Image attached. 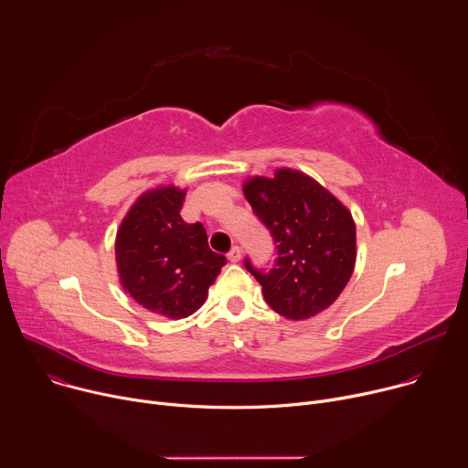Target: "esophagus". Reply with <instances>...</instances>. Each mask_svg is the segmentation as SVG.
Segmentation results:
<instances>
[{
    "label": "esophagus",
    "instance_id": "obj_1",
    "mask_svg": "<svg viewBox=\"0 0 468 468\" xmlns=\"http://www.w3.org/2000/svg\"><path fill=\"white\" fill-rule=\"evenodd\" d=\"M240 257H242V251H240L239 246H233V248L228 251V259H229L231 262H239Z\"/></svg>",
    "mask_w": 468,
    "mask_h": 468
}]
</instances>
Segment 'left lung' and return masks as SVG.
I'll use <instances>...</instances> for the list:
<instances>
[{
	"label": "left lung",
	"instance_id": "1",
	"mask_svg": "<svg viewBox=\"0 0 468 468\" xmlns=\"http://www.w3.org/2000/svg\"><path fill=\"white\" fill-rule=\"evenodd\" d=\"M253 215L276 244L272 269L246 271L276 313L305 320L339 298L356 266V224L350 211L309 176L282 168L272 179L244 185Z\"/></svg>",
	"mask_w": 468,
	"mask_h": 468
}]
</instances>
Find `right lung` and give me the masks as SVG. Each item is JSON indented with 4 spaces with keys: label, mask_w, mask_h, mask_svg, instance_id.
Returning <instances> with one entry per match:
<instances>
[{
    "label": "right lung",
    "mask_w": 468,
    "mask_h": 468,
    "mask_svg": "<svg viewBox=\"0 0 468 468\" xmlns=\"http://www.w3.org/2000/svg\"><path fill=\"white\" fill-rule=\"evenodd\" d=\"M185 190L161 186L143 194L116 235V264L123 289L144 309L185 318L207 298L226 264L209 248L206 228L181 218Z\"/></svg>",
    "instance_id": "right-lung-1"
}]
</instances>
